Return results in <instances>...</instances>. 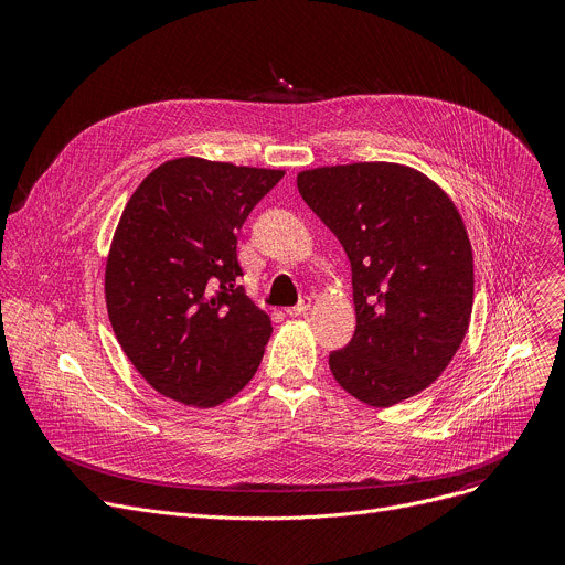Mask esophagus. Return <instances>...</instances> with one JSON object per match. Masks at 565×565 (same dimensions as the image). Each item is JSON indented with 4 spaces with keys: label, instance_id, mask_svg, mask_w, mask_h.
Segmentation results:
<instances>
[{
    "label": "esophagus",
    "instance_id": "obj_1",
    "mask_svg": "<svg viewBox=\"0 0 565 565\" xmlns=\"http://www.w3.org/2000/svg\"><path fill=\"white\" fill-rule=\"evenodd\" d=\"M310 306H312V299L306 295V297H301L295 306H290V308H286V312L290 315V317H299V315H303L306 310H310Z\"/></svg>",
    "mask_w": 565,
    "mask_h": 565
}]
</instances>
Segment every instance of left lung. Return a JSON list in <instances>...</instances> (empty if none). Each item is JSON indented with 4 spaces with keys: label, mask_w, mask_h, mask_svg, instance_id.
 Returning a JSON list of instances; mask_svg holds the SVG:
<instances>
[{
    "label": "left lung",
    "mask_w": 565,
    "mask_h": 565,
    "mask_svg": "<svg viewBox=\"0 0 565 565\" xmlns=\"http://www.w3.org/2000/svg\"><path fill=\"white\" fill-rule=\"evenodd\" d=\"M306 205L351 262L355 333L329 355L338 384L369 407L427 388L462 344L473 303V257L451 199L397 163L297 174Z\"/></svg>",
    "instance_id": "left-lung-1"
}]
</instances>
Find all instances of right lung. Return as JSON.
<instances>
[{
  "label": "right lung",
  "instance_id": "obj_1",
  "mask_svg": "<svg viewBox=\"0 0 565 565\" xmlns=\"http://www.w3.org/2000/svg\"><path fill=\"white\" fill-rule=\"evenodd\" d=\"M281 170L174 158L131 194L105 270L114 333L166 397L216 407L257 373L273 327L236 286V232Z\"/></svg>",
  "mask_w": 565,
  "mask_h": 565
}]
</instances>
